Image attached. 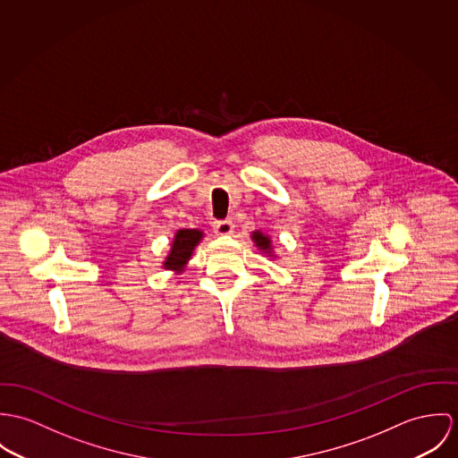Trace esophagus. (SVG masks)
Returning <instances> with one entry per match:
<instances>
[{"label": "esophagus", "mask_w": 458, "mask_h": 458, "mask_svg": "<svg viewBox=\"0 0 458 458\" xmlns=\"http://www.w3.org/2000/svg\"><path fill=\"white\" fill-rule=\"evenodd\" d=\"M214 232L217 235H230L233 232V223L230 219H225V221H214Z\"/></svg>", "instance_id": "obj_1"}]
</instances>
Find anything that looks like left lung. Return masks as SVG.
Wrapping results in <instances>:
<instances>
[{
	"label": "left lung",
	"mask_w": 458,
	"mask_h": 458,
	"mask_svg": "<svg viewBox=\"0 0 458 458\" xmlns=\"http://www.w3.org/2000/svg\"><path fill=\"white\" fill-rule=\"evenodd\" d=\"M251 239H253L254 246H256L261 253L276 258L274 248H272V241H270L268 235H265V233L259 232V230H254L253 233H251Z\"/></svg>",
	"instance_id": "8db88e82"
}]
</instances>
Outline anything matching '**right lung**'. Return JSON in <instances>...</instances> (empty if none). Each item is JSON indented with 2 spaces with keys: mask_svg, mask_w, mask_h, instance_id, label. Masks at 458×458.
Returning a JSON list of instances; mask_svg holds the SVG:
<instances>
[{
  "mask_svg": "<svg viewBox=\"0 0 458 458\" xmlns=\"http://www.w3.org/2000/svg\"><path fill=\"white\" fill-rule=\"evenodd\" d=\"M202 239H204L202 230H190V228L177 230V233L174 235L170 251L163 261V268L165 270H174L175 274L184 272L188 261L193 256L195 248L200 244Z\"/></svg>",
  "mask_w": 458,
  "mask_h": 458,
  "instance_id": "obj_1",
  "label": "right lung"
}]
</instances>
